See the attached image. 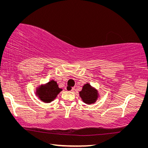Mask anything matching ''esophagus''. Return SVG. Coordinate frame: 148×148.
<instances>
[{
	"mask_svg": "<svg viewBox=\"0 0 148 148\" xmlns=\"http://www.w3.org/2000/svg\"><path fill=\"white\" fill-rule=\"evenodd\" d=\"M66 90L69 91H73L75 90V88H70L69 86L66 87Z\"/></svg>",
	"mask_w": 148,
	"mask_h": 148,
	"instance_id": "esophagus-1",
	"label": "esophagus"
}]
</instances>
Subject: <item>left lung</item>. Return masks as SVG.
Instances as JSON below:
<instances>
[{"label": "left lung", "mask_w": 148, "mask_h": 148, "mask_svg": "<svg viewBox=\"0 0 148 148\" xmlns=\"http://www.w3.org/2000/svg\"><path fill=\"white\" fill-rule=\"evenodd\" d=\"M79 95L83 102L88 105L95 104L99 97V93L97 89L88 83L83 85L82 91L79 92Z\"/></svg>", "instance_id": "1"}]
</instances>
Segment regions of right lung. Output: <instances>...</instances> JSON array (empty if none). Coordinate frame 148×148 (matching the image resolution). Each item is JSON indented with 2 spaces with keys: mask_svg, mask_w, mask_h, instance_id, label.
I'll use <instances>...</instances> for the list:
<instances>
[{
  "mask_svg": "<svg viewBox=\"0 0 148 148\" xmlns=\"http://www.w3.org/2000/svg\"><path fill=\"white\" fill-rule=\"evenodd\" d=\"M62 91V89L59 88L57 82L52 79L45 84H42L36 88V95L43 102L50 103L56 99Z\"/></svg>",
  "mask_w": 148,
  "mask_h": 148,
  "instance_id": "add662e5",
  "label": "right lung"
}]
</instances>
